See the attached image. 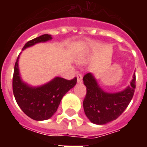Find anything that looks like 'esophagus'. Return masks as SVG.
Instances as JSON below:
<instances>
[{"label":"esophagus","mask_w":147,"mask_h":147,"mask_svg":"<svg viewBox=\"0 0 147 147\" xmlns=\"http://www.w3.org/2000/svg\"><path fill=\"white\" fill-rule=\"evenodd\" d=\"M77 82L78 83H81L82 82V80H83V76H82V74L78 73L77 74Z\"/></svg>","instance_id":"1"}]
</instances>
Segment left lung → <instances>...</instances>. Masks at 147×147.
I'll return each instance as SVG.
<instances>
[{
  "instance_id": "1",
  "label": "left lung",
  "mask_w": 147,
  "mask_h": 147,
  "mask_svg": "<svg viewBox=\"0 0 147 147\" xmlns=\"http://www.w3.org/2000/svg\"><path fill=\"white\" fill-rule=\"evenodd\" d=\"M83 80L86 87L83 101L85 114L92 123L100 125L116 120L123 113L131 101L136 89V75L126 89L117 93L105 92L91 73L86 74Z\"/></svg>"
}]
</instances>
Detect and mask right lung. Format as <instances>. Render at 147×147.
<instances>
[{
  "label": "right lung",
  "mask_w": 147,
  "mask_h": 147,
  "mask_svg": "<svg viewBox=\"0 0 147 147\" xmlns=\"http://www.w3.org/2000/svg\"><path fill=\"white\" fill-rule=\"evenodd\" d=\"M49 34H43L27 42L23 50L39 42L51 40ZM19 58L16 61L12 78V90L18 105L27 116L35 120H48L57 112L62 98L76 84L77 79L67 80L56 77L41 86L33 87L22 81L19 71Z\"/></svg>",
  "instance_id": "add662e5"
}]
</instances>
